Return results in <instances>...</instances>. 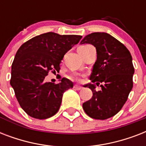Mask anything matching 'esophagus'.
I'll list each match as a JSON object with an SVG mask.
<instances>
[{
	"label": "esophagus",
	"instance_id": "1",
	"mask_svg": "<svg viewBox=\"0 0 146 146\" xmlns=\"http://www.w3.org/2000/svg\"><path fill=\"white\" fill-rule=\"evenodd\" d=\"M74 89H76V90H81L82 89V86H77V85H75L74 86Z\"/></svg>",
	"mask_w": 146,
	"mask_h": 146
}]
</instances>
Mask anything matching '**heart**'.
<instances>
[{
  "label": "heart",
  "instance_id": "1",
  "mask_svg": "<svg viewBox=\"0 0 146 146\" xmlns=\"http://www.w3.org/2000/svg\"><path fill=\"white\" fill-rule=\"evenodd\" d=\"M84 46H86V45H83V46H81V47H84ZM70 78L71 80H78V77H77V76H76V75L71 76H70Z\"/></svg>",
  "mask_w": 146,
  "mask_h": 146
}]
</instances>
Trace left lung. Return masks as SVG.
Masks as SVG:
<instances>
[{
	"label": "left lung",
	"mask_w": 146,
	"mask_h": 146,
	"mask_svg": "<svg viewBox=\"0 0 146 146\" xmlns=\"http://www.w3.org/2000/svg\"><path fill=\"white\" fill-rule=\"evenodd\" d=\"M80 44L96 47L97 60L90 80L85 86L92 91V98L82 104L87 115L97 120H106L120 111L133 89L134 67L129 50L115 38L106 33L87 35ZM101 83L102 89L95 90Z\"/></svg>",
	"instance_id": "8db88e82"
}]
</instances>
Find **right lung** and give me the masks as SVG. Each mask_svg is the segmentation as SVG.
Returning a JSON list of instances; mask_svg holds the SVG:
<instances>
[{
  "mask_svg": "<svg viewBox=\"0 0 146 146\" xmlns=\"http://www.w3.org/2000/svg\"><path fill=\"white\" fill-rule=\"evenodd\" d=\"M81 38V35L47 33L31 38L18 49L12 64L10 85L29 116L42 120L58 111L64 92L73 88V82L63 78L54 84L45 82L44 78L49 71L59 72L64 54Z\"/></svg>",
  "mask_w": 146,
  "mask_h": 146,
  "instance_id": "right-lung-1",
  "label": "right lung"
}]
</instances>
